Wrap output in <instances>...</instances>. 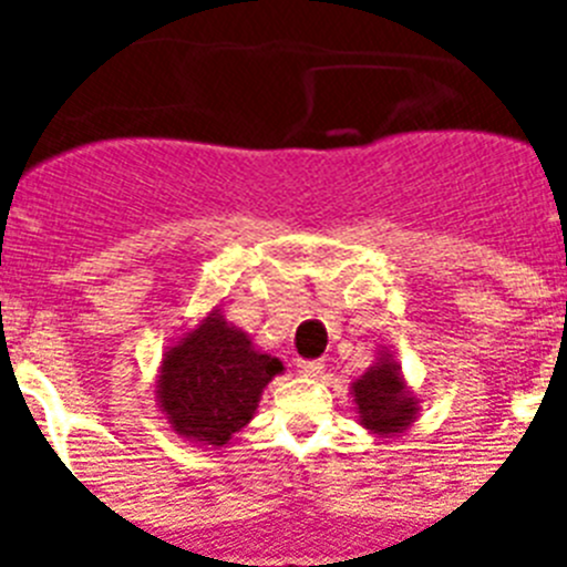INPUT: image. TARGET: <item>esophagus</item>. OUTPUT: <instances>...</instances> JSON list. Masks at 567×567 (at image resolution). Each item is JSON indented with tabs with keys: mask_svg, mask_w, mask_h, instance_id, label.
Wrapping results in <instances>:
<instances>
[{
	"mask_svg": "<svg viewBox=\"0 0 567 567\" xmlns=\"http://www.w3.org/2000/svg\"><path fill=\"white\" fill-rule=\"evenodd\" d=\"M298 372L303 374V378H318V374L323 372V363H320V360H300Z\"/></svg>",
	"mask_w": 567,
	"mask_h": 567,
	"instance_id": "obj_1",
	"label": "esophagus"
}]
</instances>
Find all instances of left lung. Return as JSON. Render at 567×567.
<instances>
[{
	"mask_svg": "<svg viewBox=\"0 0 567 567\" xmlns=\"http://www.w3.org/2000/svg\"><path fill=\"white\" fill-rule=\"evenodd\" d=\"M354 398V414L365 432L380 440L403 437L420 414V398L405 383L403 369L389 349H380L372 365L349 383Z\"/></svg>",
	"mask_w": 567,
	"mask_h": 567,
	"instance_id": "1",
	"label": "left lung"
}]
</instances>
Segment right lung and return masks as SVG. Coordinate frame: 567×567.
I'll return each mask as SVG.
<instances>
[{
    "mask_svg": "<svg viewBox=\"0 0 567 567\" xmlns=\"http://www.w3.org/2000/svg\"><path fill=\"white\" fill-rule=\"evenodd\" d=\"M280 372L278 358L260 352L244 329L224 318L221 307H213L164 349L155 405L178 437L227 449Z\"/></svg>",
    "mask_w": 567,
    "mask_h": 567,
    "instance_id": "right-lung-1",
    "label": "right lung"
}]
</instances>
